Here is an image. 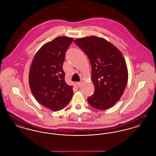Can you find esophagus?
<instances>
[{
	"label": "esophagus",
	"instance_id": "esophagus-1",
	"mask_svg": "<svg viewBox=\"0 0 156 156\" xmlns=\"http://www.w3.org/2000/svg\"><path fill=\"white\" fill-rule=\"evenodd\" d=\"M82 82H76V85L78 87H80L81 85Z\"/></svg>",
	"mask_w": 156,
	"mask_h": 156
}]
</instances>
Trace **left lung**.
I'll return each instance as SVG.
<instances>
[{
	"label": "left lung",
	"mask_w": 156,
	"mask_h": 156,
	"mask_svg": "<svg viewBox=\"0 0 156 156\" xmlns=\"http://www.w3.org/2000/svg\"><path fill=\"white\" fill-rule=\"evenodd\" d=\"M74 41L87 54L92 67L91 80L95 91L88 98V103L99 110L111 108L122 96L128 80L127 65L122 52L102 37H85Z\"/></svg>",
	"instance_id": "8db88e82"
}]
</instances>
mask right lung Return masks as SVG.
Here are the masks:
<instances>
[{
	"label": "right lung",
	"mask_w": 156,
	"mask_h": 156,
	"mask_svg": "<svg viewBox=\"0 0 156 156\" xmlns=\"http://www.w3.org/2000/svg\"><path fill=\"white\" fill-rule=\"evenodd\" d=\"M74 39L56 37L43 45L32 60L29 75L31 91L37 102L56 112L66 108L74 95L62 69L66 52Z\"/></svg>",
	"instance_id": "right-lung-1"
}]
</instances>
